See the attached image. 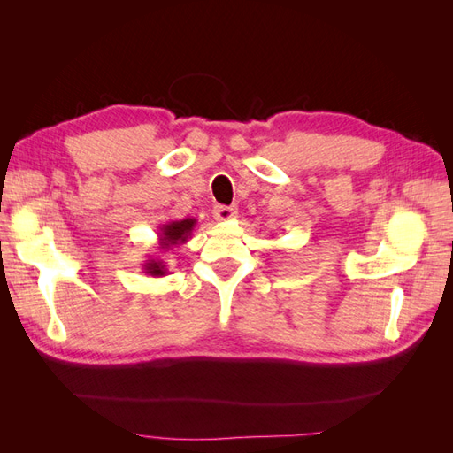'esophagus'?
<instances>
[{
	"instance_id": "esophagus-1",
	"label": "esophagus",
	"mask_w": 453,
	"mask_h": 453,
	"mask_svg": "<svg viewBox=\"0 0 453 453\" xmlns=\"http://www.w3.org/2000/svg\"><path fill=\"white\" fill-rule=\"evenodd\" d=\"M234 215H236V210L228 208V205H215L213 208V217L217 221H230Z\"/></svg>"
}]
</instances>
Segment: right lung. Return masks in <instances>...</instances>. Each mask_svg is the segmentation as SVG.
I'll use <instances>...</instances> for the list:
<instances>
[{
    "label": "right lung",
    "mask_w": 453,
    "mask_h": 453,
    "mask_svg": "<svg viewBox=\"0 0 453 453\" xmlns=\"http://www.w3.org/2000/svg\"><path fill=\"white\" fill-rule=\"evenodd\" d=\"M196 226V219L195 217H187V219H180V221H168L158 226V250L162 251V255H172L170 251H173L175 248H180L181 243H185L193 230ZM143 272L147 276L153 278H162L168 273V263L166 258L162 257H150L143 263Z\"/></svg>",
    "instance_id": "obj_1"
}]
</instances>
